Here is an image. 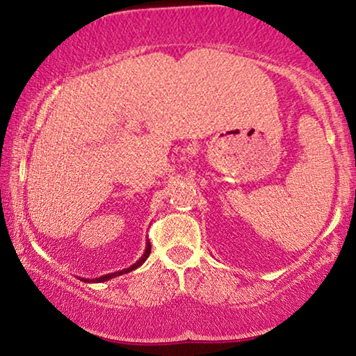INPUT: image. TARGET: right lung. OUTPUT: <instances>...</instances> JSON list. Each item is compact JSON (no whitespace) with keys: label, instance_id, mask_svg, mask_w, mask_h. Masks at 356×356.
<instances>
[{"label":"right lung","instance_id":"add662e5","mask_svg":"<svg viewBox=\"0 0 356 356\" xmlns=\"http://www.w3.org/2000/svg\"><path fill=\"white\" fill-rule=\"evenodd\" d=\"M150 251H152V245H150V241H147V248H145L144 256H142V257L139 259V261H137L136 264H132L131 267H127V268H124V270H120V272H115V273L104 275V277H99V278L91 280V281H94V283H102V281H108V280L115 278V277H120V275H123V273H129V272H132V270H136L137 267H140V265L147 261V257L150 256ZM79 280H83V278H79ZM83 281H88V283H89V280H83Z\"/></svg>","mask_w":356,"mask_h":356}]
</instances>
